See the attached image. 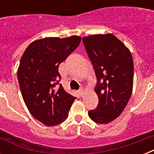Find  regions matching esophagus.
Returning <instances> with one entry per match:
<instances>
[{"label": "esophagus", "mask_w": 154, "mask_h": 154, "mask_svg": "<svg viewBox=\"0 0 154 154\" xmlns=\"http://www.w3.org/2000/svg\"><path fill=\"white\" fill-rule=\"evenodd\" d=\"M78 94H79L80 97L83 96V95H84V89H82H82H80L79 91H78Z\"/></svg>", "instance_id": "1"}]
</instances>
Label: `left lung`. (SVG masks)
<instances>
[{
    "label": "left lung",
    "mask_w": 154,
    "mask_h": 154,
    "mask_svg": "<svg viewBox=\"0 0 154 154\" xmlns=\"http://www.w3.org/2000/svg\"><path fill=\"white\" fill-rule=\"evenodd\" d=\"M97 77L95 92L98 105L89 110L94 122L107 124L126 106L134 84V61L128 48L112 34H97L82 38Z\"/></svg>",
    "instance_id": "8db88e82"
}]
</instances>
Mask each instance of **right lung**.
<instances>
[{"label": "right lung", "mask_w": 154, "mask_h": 154, "mask_svg": "<svg viewBox=\"0 0 154 154\" xmlns=\"http://www.w3.org/2000/svg\"><path fill=\"white\" fill-rule=\"evenodd\" d=\"M82 37H47L25 49L17 78L25 105L35 119L47 126L63 122L76 97L65 92L58 66L77 49Z\"/></svg>", "instance_id": "right-lung-1"}]
</instances>
